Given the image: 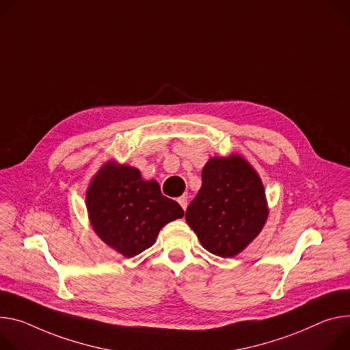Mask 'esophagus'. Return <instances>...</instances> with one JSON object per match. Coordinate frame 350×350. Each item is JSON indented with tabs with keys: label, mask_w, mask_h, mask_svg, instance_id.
<instances>
[{
	"label": "esophagus",
	"mask_w": 350,
	"mask_h": 350,
	"mask_svg": "<svg viewBox=\"0 0 350 350\" xmlns=\"http://www.w3.org/2000/svg\"><path fill=\"white\" fill-rule=\"evenodd\" d=\"M177 202H178L180 206L185 211V208H187V205H188V197H187V196H181L180 198H177Z\"/></svg>",
	"instance_id": "34e87169"
}]
</instances>
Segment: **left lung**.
Masks as SVG:
<instances>
[{
    "label": "left lung",
    "instance_id": "8db88e82",
    "mask_svg": "<svg viewBox=\"0 0 350 350\" xmlns=\"http://www.w3.org/2000/svg\"><path fill=\"white\" fill-rule=\"evenodd\" d=\"M201 176L202 187L185 212L187 224L206 251L224 258L234 257L267 221L262 181L239 154L211 157Z\"/></svg>",
    "mask_w": 350,
    "mask_h": 350
}]
</instances>
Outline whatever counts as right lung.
I'll use <instances>...</instances> for the list:
<instances>
[{
    "label": "right lung",
    "mask_w": 350,
    "mask_h": 350,
    "mask_svg": "<svg viewBox=\"0 0 350 350\" xmlns=\"http://www.w3.org/2000/svg\"><path fill=\"white\" fill-rule=\"evenodd\" d=\"M86 206L93 230L126 258L153 245L159 230L184 216L154 180L145 181L138 169L116 162L105 163L92 178Z\"/></svg>",
    "instance_id": "right-lung-1"
}]
</instances>
